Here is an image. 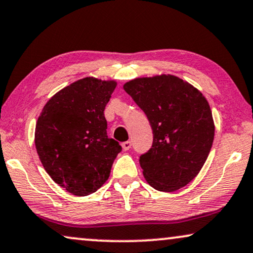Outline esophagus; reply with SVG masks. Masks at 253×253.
Masks as SVG:
<instances>
[{
	"mask_svg": "<svg viewBox=\"0 0 253 253\" xmlns=\"http://www.w3.org/2000/svg\"><path fill=\"white\" fill-rule=\"evenodd\" d=\"M121 146H123V149L126 151V150L130 149V147H132V143H130V141H126V142H123Z\"/></svg>",
	"mask_w": 253,
	"mask_h": 253,
	"instance_id": "esophagus-1",
	"label": "esophagus"
}]
</instances>
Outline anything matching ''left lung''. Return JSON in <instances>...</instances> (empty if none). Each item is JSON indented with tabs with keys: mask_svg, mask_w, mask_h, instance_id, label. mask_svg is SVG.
<instances>
[{
	"mask_svg": "<svg viewBox=\"0 0 253 253\" xmlns=\"http://www.w3.org/2000/svg\"><path fill=\"white\" fill-rule=\"evenodd\" d=\"M124 89L153 129V147L140 157L144 179L161 192L186 186L200 172L213 144L215 126L207 99L170 74L134 79Z\"/></svg>",
	"mask_w": 253,
	"mask_h": 253,
	"instance_id": "obj_1",
	"label": "left lung"
}]
</instances>
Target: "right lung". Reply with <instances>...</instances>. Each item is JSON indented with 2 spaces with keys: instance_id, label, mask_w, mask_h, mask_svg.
<instances>
[{
  "instance_id": "add662e5",
  "label": "right lung",
  "mask_w": 253,
  "mask_h": 253,
  "mask_svg": "<svg viewBox=\"0 0 253 253\" xmlns=\"http://www.w3.org/2000/svg\"><path fill=\"white\" fill-rule=\"evenodd\" d=\"M114 80L84 77L56 92L36 125L35 144L43 169L77 197L96 192L109 179L121 146L107 136L104 110Z\"/></svg>"
}]
</instances>
